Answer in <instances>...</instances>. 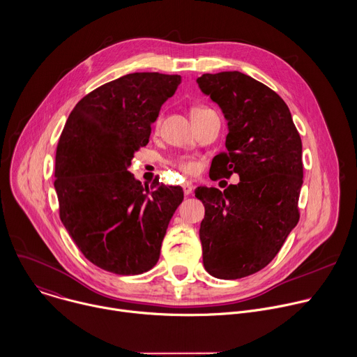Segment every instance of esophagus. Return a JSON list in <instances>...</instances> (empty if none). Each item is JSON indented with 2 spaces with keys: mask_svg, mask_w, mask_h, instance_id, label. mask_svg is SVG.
Listing matches in <instances>:
<instances>
[{
  "mask_svg": "<svg viewBox=\"0 0 357 357\" xmlns=\"http://www.w3.org/2000/svg\"><path fill=\"white\" fill-rule=\"evenodd\" d=\"M183 192H185V195H190L193 192V185L190 182H185L183 183Z\"/></svg>",
  "mask_w": 357,
  "mask_h": 357,
  "instance_id": "34e87169",
  "label": "esophagus"
}]
</instances>
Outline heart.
Wrapping results in <instances>:
<instances>
[{
	"label": "heart",
	"instance_id": "obj_1",
	"mask_svg": "<svg viewBox=\"0 0 357 357\" xmlns=\"http://www.w3.org/2000/svg\"><path fill=\"white\" fill-rule=\"evenodd\" d=\"M208 112H213L210 107L204 106V105H195L192 106L190 109V116H192V121H197V119H200L202 116L207 114ZM161 123V117L158 116L157 121H155V129H158ZM174 165L181 169L182 172L188 174V175H196L199 171H200V162L196 160V158H192V157H179L178 160L174 161Z\"/></svg>",
	"mask_w": 357,
	"mask_h": 357
}]
</instances>
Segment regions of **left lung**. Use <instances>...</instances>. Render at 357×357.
Instances as JSON below:
<instances>
[{
  "label": "left lung",
  "instance_id": "obj_1",
  "mask_svg": "<svg viewBox=\"0 0 357 357\" xmlns=\"http://www.w3.org/2000/svg\"><path fill=\"white\" fill-rule=\"evenodd\" d=\"M200 89L228 121L227 151L218 153L210 178L240 175L224 192L200 186L204 269L217 279H241L268 266L300 218L301 137L286 102L240 71L203 74Z\"/></svg>",
  "mask_w": 357,
  "mask_h": 357
}]
</instances>
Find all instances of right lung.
Instances as JSON below:
<instances>
[{
  "label": "right lung",
  "instance_id": "right-lung-1",
  "mask_svg": "<svg viewBox=\"0 0 357 357\" xmlns=\"http://www.w3.org/2000/svg\"><path fill=\"white\" fill-rule=\"evenodd\" d=\"M181 75L133 73L85 95L61 132L54 169L61 222L82 255L116 275H140L160 258L181 186L142 185L128 171Z\"/></svg>",
  "mask_w": 357,
  "mask_h": 357
}]
</instances>
